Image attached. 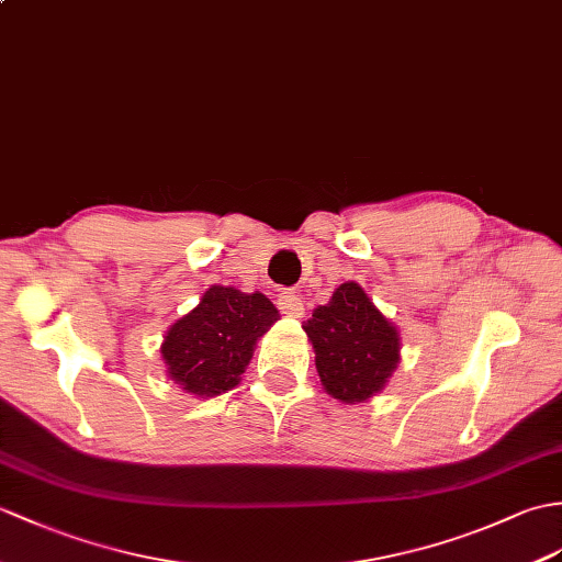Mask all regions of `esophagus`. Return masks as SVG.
<instances>
[{
	"mask_svg": "<svg viewBox=\"0 0 562 562\" xmlns=\"http://www.w3.org/2000/svg\"><path fill=\"white\" fill-rule=\"evenodd\" d=\"M278 306L284 316H290V318H304V313H306L302 296H299L296 292H282L278 299Z\"/></svg>",
	"mask_w": 562,
	"mask_h": 562,
	"instance_id": "obj_1",
	"label": "esophagus"
}]
</instances>
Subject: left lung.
<instances>
[{"mask_svg": "<svg viewBox=\"0 0 562 562\" xmlns=\"http://www.w3.org/2000/svg\"><path fill=\"white\" fill-rule=\"evenodd\" d=\"M316 355L325 393L342 404L369 402L402 359L397 325L383 316L359 282H342L330 302L302 325Z\"/></svg>", "mask_w": 562, "mask_h": 562, "instance_id": "left-lung-1", "label": "left lung"}]
</instances>
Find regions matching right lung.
Listing matches in <instances>:
<instances>
[{"mask_svg":"<svg viewBox=\"0 0 562 562\" xmlns=\"http://www.w3.org/2000/svg\"><path fill=\"white\" fill-rule=\"evenodd\" d=\"M280 321L260 292L211 284L199 306L169 325L160 345L167 375L193 397H217L241 383L256 342Z\"/></svg>","mask_w":562,"mask_h":562,"instance_id":"1","label":"right lung"}]
</instances>
